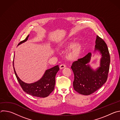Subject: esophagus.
Here are the masks:
<instances>
[{"label": "esophagus", "mask_w": 120, "mask_h": 120, "mask_svg": "<svg viewBox=\"0 0 120 120\" xmlns=\"http://www.w3.org/2000/svg\"><path fill=\"white\" fill-rule=\"evenodd\" d=\"M59 67H60V69H63V68H64V67H66V65H65V64H60Z\"/></svg>", "instance_id": "34e87169"}]
</instances>
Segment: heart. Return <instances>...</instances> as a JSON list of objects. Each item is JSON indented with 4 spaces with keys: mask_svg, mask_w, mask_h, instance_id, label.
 <instances>
[{
    "mask_svg": "<svg viewBox=\"0 0 120 120\" xmlns=\"http://www.w3.org/2000/svg\"><path fill=\"white\" fill-rule=\"evenodd\" d=\"M80 50V46L78 44L74 45L71 48L70 51L68 54V57L70 59L75 58L79 54Z\"/></svg>",
    "mask_w": 120,
    "mask_h": 120,
    "instance_id": "1",
    "label": "heart"
}]
</instances>
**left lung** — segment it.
<instances>
[{"instance_id":"obj_1","label":"left lung","mask_w":120,"mask_h":120,"mask_svg":"<svg viewBox=\"0 0 120 120\" xmlns=\"http://www.w3.org/2000/svg\"><path fill=\"white\" fill-rule=\"evenodd\" d=\"M95 50L101 54V65L94 71L88 64L91 54L73 63L71 68L74 74L73 87L74 90L83 95H90L101 88L107 81L110 68V56L106 44L98 36L95 41Z\"/></svg>"}]
</instances>
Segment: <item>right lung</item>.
Here are the masks:
<instances>
[{
  "mask_svg": "<svg viewBox=\"0 0 120 120\" xmlns=\"http://www.w3.org/2000/svg\"><path fill=\"white\" fill-rule=\"evenodd\" d=\"M29 35L26 37L25 39L21 41L18 45L26 41ZM13 65L14 66V61ZM59 70V67L57 65L46 70L42 78L39 81L29 84L23 82L19 78L16 74L14 67V72L17 80L24 91L32 96L41 98H45L48 96L54 91L56 82L55 77Z\"/></svg>",
  "mask_w": 120,
  "mask_h": 120,
  "instance_id": "obj_1",
  "label": "right lung"
}]
</instances>
